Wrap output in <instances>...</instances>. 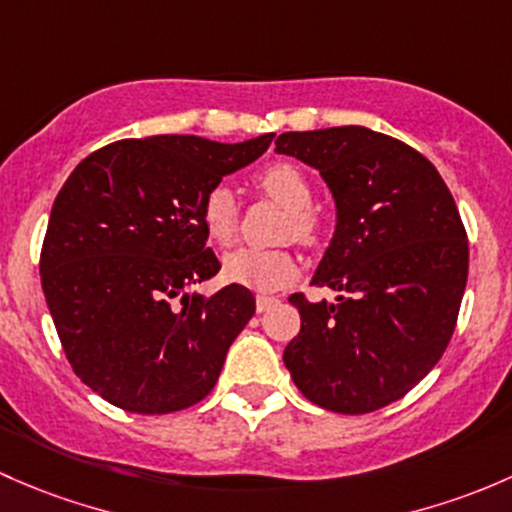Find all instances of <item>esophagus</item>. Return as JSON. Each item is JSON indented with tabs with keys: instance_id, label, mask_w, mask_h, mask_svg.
I'll return each mask as SVG.
<instances>
[{
	"instance_id": "1",
	"label": "esophagus",
	"mask_w": 512,
	"mask_h": 512,
	"mask_svg": "<svg viewBox=\"0 0 512 512\" xmlns=\"http://www.w3.org/2000/svg\"><path fill=\"white\" fill-rule=\"evenodd\" d=\"M276 303H278V298H273V295H256L258 313H266V310H271Z\"/></svg>"
}]
</instances>
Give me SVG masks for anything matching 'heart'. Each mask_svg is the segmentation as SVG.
Listing matches in <instances>:
<instances>
[{
    "label": "heart",
    "instance_id": "1",
    "mask_svg": "<svg viewBox=\"0 0 512 512\" xmlns=\"http://www.w3.org/2000/svg\"><path fill=\"white\" fill-rule=\"evenodd\" d=\"M256 184L266 197L288 209L286 236L305 246L320 241L318 214L310 207L313 189L308 177L291 162H273L258 172ZM239 199L229 184H214L202 199V224L217 244H231L239 231ZM298 276V261L288 249H256L241 246L224 256V278L236 286L254 288V291H278Z\"/></svg>",
    "mask_w": 512,
    "mask_h": 512
}]
</instances>
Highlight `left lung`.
<instances>
[{
    "label": "left lung",
    "mask_w": 512,
    "mask_h": 512,
    "mask_svg": "<svg viewBox=\"0 0 512 512\" xmlns=\"http://www.w3.org/2000/svg\"><path fill=\"white\" fill-rule=\"evenodd\" d=\"M276 152L315 167L337 209L313 286L293 293L300 333L283 350L318 407L367 414L402 399L441 360L468 278V239L449 187L414 147L362 125L283 133Z\"/></svg>",
    "instance_id": "left-lung-1"
}]
</instances>
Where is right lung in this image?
<instances>
[{
  "instance_id": "obj_1",
  "label": "right lung",
  "mask_w": 512,
  "mask_h": 512,
  "mask_svg": "<svg viewBox=\"0 0 512 512\" xmlns=\"http://www.w3.org/2000/svg\"><path fill=\"white\" fill-rule=\"evenodd\" d=\"M273 138L118 140L66 179L41 246V288L73 372L105 402L170 414L214 389L256 300L236 283L212 298L189 293L221 268L202 199Z\"/></svg>"
}]
</instances>
